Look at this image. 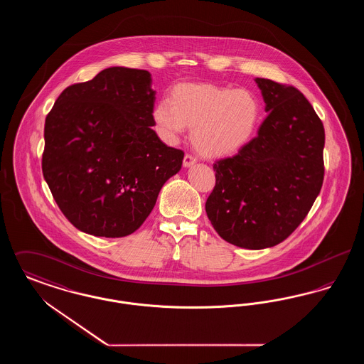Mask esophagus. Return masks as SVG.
Instances as JSON below:
<instances>
[{
	"mask_svg": "<svg viewBox=\"0 0 364 364\" xmlns=\"http://www.w3.org/2000/svg\"><path fill=\"white\" fill-rule=\"evenodd\" d=\"M196 161H198V159H196V156H193L192 154H186V156H184V159H183V164H184V166H186V168H188L191 165H193Z\"/></svg>",
	"mask_w": 364,
	"mask_h": 364,
	"instance_id": "34e87169",
	"label": "esophagus"
}]
</instances>
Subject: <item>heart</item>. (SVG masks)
<instances>
[{
  "instance_id": "obj_1",
  "label": "heart",
  "mask_w": 364,
  "mask_h": 364,
  "mask_svg": "<svg viewBox=\"0 0 364 364\" xmlns=\"http://www.w3.org/2000/svg\"><path fill=\"white\" fill-rule=\"evenodd\" d=\"M259 116V101L248 90L188 83L174 87L171 101H159L153 110L162 138L174 141L186 127H192V143L210 156L242 149L254 135Z\"/></svg>"
}]
</instances>
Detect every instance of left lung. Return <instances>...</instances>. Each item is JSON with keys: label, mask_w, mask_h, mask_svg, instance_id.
<instances>
[{"label": "left lung", "mask_w": 364, "mask_h": 364, "mask_svg": "<svg viewBox=\"0 0 364 364\" xmlns=\"http://www.w3.org/2000/svg\"><path fill=\"white\" fill-rule=\"evenodd\" d=\"M264 110L258 135L236 156L214 162L208 220L230 244L262 250L294 233L323 183L325 128L294 86L255 79Z\"/></svg>", "instance_id": "left-lung-1"}]
</instances>
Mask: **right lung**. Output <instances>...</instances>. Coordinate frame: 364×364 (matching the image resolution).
Returning a JSON list of instances; mask_svg holds the SVG:
<instances>
[{
	"mask_svg": "<svg viewBox=\"0 0 364 364\" xmlns=\"http://www.w3.org/2000/svg\"><path fill=\"white\" fill-rule=\"evenodd\" d=\"M156 91L143 70L112 67L67 87L45 122L42 172L72 225L124 237L149 217L184 151L153 128Z\"/></svg>",
	"mask_w": 364,
	"mask_h": 364,
	"instance_id": "add662e5",
	"label": "right lung"
}]
</instances>
